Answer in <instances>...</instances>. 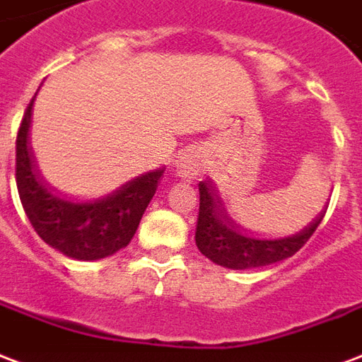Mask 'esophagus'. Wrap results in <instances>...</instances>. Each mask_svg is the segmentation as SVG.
Instances as JSON below:
<instances>
[{
	"label": "esophagus",
	"mask_w": 362,
	"mask_h": 362,
	"mask_svg": "<svg viewBox=\"0 0 362 362\" xmlns=\"http://www.w3.org/2000/svg\"><path fill=\"white\" fill-rule=\"evenodd\" d=\"M175 171L181 179H194L198 175V156L197 152L187 151L183 152L177 158V164H175Z\"/></svg>",
	"instance_id": "1"
}]
</instances>
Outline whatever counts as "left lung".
<instances>
[{"mask_svg": "<svg viewBox=\"0 0 362 362\" xmlns=\"http://www.w3.org/2000/svg\"><path fill=\"white\" fill-rule=\"evenodd\" d=\"M198 191H200V210H198L197 235H194L198 250L216 265L233 271L265 267L292 257L311 238L325 217V211H320L309 225L290 236L255 238L236 229L210 185L202 181L198 185Z\"/></svg>", "mask_w": 362, "mask_h": 362, "instance_id": "8db88e82", "label": "left lung"}]
</instances>
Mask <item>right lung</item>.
I'll list each match as a JSON object with an SVG mask.
<instances>
[{"instance_id": "obj_1", "label": "right lung", "mask_w": 362, "mask_h": 362, "mask_svg": "<svg viewBox=\"0 0 362 362\" xmlns=\"http://www.w3.org/2000/svg\"><path fill=\"white\" fill-rule=\"evenodd\" d=\"M32 103L16 135V189L32 227L43 243L78 262L105 259L126 248L156 192L164 168L141 173L107 197L62 198L43 183L34 164L28 137Z\"/></svg>"}]
</instances>
